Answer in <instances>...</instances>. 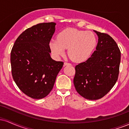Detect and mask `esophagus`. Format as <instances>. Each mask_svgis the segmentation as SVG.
Here are the masks:
<instances>
[{"label":"esophagus","mask_w":129,"mask_h":129,"mask_svg":"<svg viewBox=\"0 0 129 129\" xmlns=\"http://www.w3.org/2000/svg\"><path fill=\"white\" fill-rule=\"evenodd\" d=\"M64 66H72V64L69 62H64Z\"/></svg>","instance_id":"1"}]
</instances>
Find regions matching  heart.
Wrapping results in <instances>:
<instances>
[{"label":"heart","mask_w":129,"mask_h":129,"mask_svg":"<svg viewBox=\"0 0 129 129\" xmlns=\"http://www.w3.org/2000/svg\"><path fill=\"white\" fill-rule=\"evenodd\" d=\"M96 43V38L92 32L67 28L58 34L57 39L50 41V47L56 56L63 55L65 49L68 48L69 57L73 61L81 62L91 56Z\"/></svg>","instance_id":"obj_1"}]
</instances>
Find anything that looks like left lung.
<instances>
[{"mask_svg": "<svg viewBox=\"0 0 129 129\" xmlns=\"http://www.w3.org/2000/svg\"><path fill=\"white\" fill-rule=\"evenodd\" d=\"M98 42L92 55L75 67L73 83L84 98L96 100L104 96L118 80L121 51L110 36L94 30Z\"/></svg>", "mask_w": 129, "mask_h": 129, "instance_id": "left-lung-1", "label": "left lung"}]
</instances>
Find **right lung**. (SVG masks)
Listing matches in <instances>:
<instances>
[{
	"instance_id": "1",
	"label": "right lung",
	"mask_w": 129,
	"mask_h": 129,
	"mask_svg": "<svg viewBox=\"0 0 129 129\" xmlns=\"http://www.w3.org/2000/svg\"><path fill=\"white\" fill-rule=\"evenodd\" d=\"M56 23H41L26 29L11 51L13 78L23 93L33 99L47 96L53 89L63 62L51 59L50 42Z\"/></svg>"
}]
</instances>
